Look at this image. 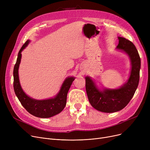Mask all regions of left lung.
I'll return each instance as SVG.
<instances>
[{"label": "left lung", "mask_w": 150, "mask_h": 150, "mask_svg": "<svg viewBox=\"0 0 150 150\" xmlns=\"http://www.w3.org/2000/svg\"><path fill=\"white\" fill-rule=\"evenodd\" d=\"M117 49L127 53L131 60V70L127 83L118 89L100 90L92 78L86 76V90L91 105L99 111L111 113L120 111L127 106L137 88L139 82L140 58L134 44L125 38L118 37Z\"/></svg>", "instance_id": "8db88e82"}]
</instances>
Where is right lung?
Returning <instances> with one entry per match:
<instances>
[{"mask_svg": "<svg viewBox=\"0 0 150 150\" xmlns=\"http://www.w3.org/2000/svg\"><path fill=\"white\" fill-rule=\"evenodd\" d=\"M30 41V40L27 41L21 47L14 67L13 86L14 92L21 105L30 114L39 118H49L60 113L65 108L67 93L75 78L73 76L67 78L63 82L59 92L54 98L39 100L28 97L21 86L18 70L22 57L21 52L28 45Z\"/></svg>", "mask_w": 150, "mask_h": 150, "instance_id": "right-lung-1", "label": "right lung"}]
</instances>
